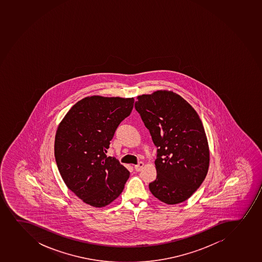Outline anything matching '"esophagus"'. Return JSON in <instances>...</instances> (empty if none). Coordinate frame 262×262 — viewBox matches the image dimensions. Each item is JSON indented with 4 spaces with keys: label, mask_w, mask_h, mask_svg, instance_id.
<instances>
[{
    "label": "esophagus",
    "mask_w": 262,
    "mask_h": 262,
    "mask_svg": "<svg viewBox=\"0 0 262 262\" xmlns=\"http://www.w3.org/2000/svg\"><path fill=\"white\" fill-rule=\"evenodd\" d=\"M144 163L140 162V163H138V164L134 166V169H135L136 171H140V170H142V169L144 168Z\"/></svg>",
    "instance_id": "34e87169"
}]
</instances>
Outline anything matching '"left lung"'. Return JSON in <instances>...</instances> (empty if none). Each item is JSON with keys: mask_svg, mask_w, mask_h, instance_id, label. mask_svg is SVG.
Segmentation results:
<instances>
[{"mask_svg": "<svg viewBox=\"0 0 262 262\" xmlns=\"http://www.w3.org/2000/svg\"><path fill=\"white\" fill-rule=\"evenodd\" d=\"M136 110L158 147L157 178L149 191L174 205L188 200L205 179L209 147L196 112L178 93L158 90L137 97Z\"/></svg>", "mask_w": 262, "mask_h": 262, "instance_id": "8db88e82", "label": "left lung"}]
</instances>
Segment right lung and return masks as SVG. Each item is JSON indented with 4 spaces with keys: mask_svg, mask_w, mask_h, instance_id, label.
<instances>
[{
    "mask_svg": "<svg viewBox=\"0 0 262 262\" xmlns=\"http://www.w3.org/2000/svg\"><path fill=\"white\" fill-rule=\"evenodd\" d=\"M133 104V98L88 96L68 111L57 128L54 156L62 179L94 208L113 203L129 178L128 169L105 153Z\"/></svg>",
    "mask_w": 262,
    "mask_h": 262,
    "instance_id": "obj_1",
    "label": "right lung"
}]
</instances>
